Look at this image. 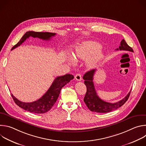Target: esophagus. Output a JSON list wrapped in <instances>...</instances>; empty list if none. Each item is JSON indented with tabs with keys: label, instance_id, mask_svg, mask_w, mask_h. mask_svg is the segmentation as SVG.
Listing matches in <instances>:
<instances>
[{
	"label": "esophagus",
	"instance_id": "1",
	"mask_svg": "<svg viewBox=\"0 0 146 146\" xmlns=\"http://www.w3.org/2000/svg\"><path fill=\"white\" fill-rule=\"evenodd\" d=\"M75 79L77 80V81H81V75L80 74V73H77L76 74L75 76Z\"/></svg>",
	"mask_w": 146,
	"mask_h": 146
}]
</instances>
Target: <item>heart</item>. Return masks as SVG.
<instances>
[{
  "mask_svg": "<svg viewBox=\"0 0 146 146\" xmlns=\"http://www.w3.org/2000/svg\"><path fill=\"white\" fill-rule=\"evenodd\" d=\"M101 45L93 41H88L83 42L77 47L74 54L75 59H86L89 66H92L95 65L102 58V53L100 51ZM70 64H74V60L72 57L69 58Z\"/></svg>",
  "mask_w": 146,
  "mask_h": 146,
  "instance_id": "heart-1",
  "label": "heart"
}]
</instances>
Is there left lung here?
<instances>
[{
	"instance_id": "8db88e82",
	"label": "left lung",
	"mask_w": 146,
	"mask_h": 146,
	"mask_svg": "<svg viewBox=\"0 0 146 146\" xmlns=\"http://www.w3.org/2000/svg\"><path fill=\"white\" fill-rule=\"evenodd\" d=\"M125 50L133 52V49L129 47L124 39L121 41L119 48L116 50ZM96 69H92L87 72L83 76L84 84L87 87V92L84 98V101L88 108L91 111L96 113H109L122 106L128 99L131 91L123 99L116 103H108L103 101L98 96L95 89L93 82L94 75Z\"/></svg>"
}]
</instances>
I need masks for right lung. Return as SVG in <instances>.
Wrapping results in <instances>:
<instances>
[{
	"label": "right lung",
	"mask_w": 146,
	"mask_h": 146,
	"mask_svg": "<svg viewBox=\"0 0 146 146\" xmlns=\"http://www.w3.org/2000/svg\"><path fill=\"white\" fill-rule=\"evenodd\" d=\"M55 35L56 33H55L50 32H36L33 31L27 32L20 39L19 42L13 46L11 50L23 44L27 38H28L30 36L34 38L37 37L44 40H50L51 37L54 36ZM73 78L74 76L70 74L56 77L46 94L39 99L33 102H23L18 100L14 96H13V94H11V96L17 105L25 110L35 114L45 113L49 111L54 105L59 95L62 88L69 82L70 80H73Z\"/></svg>",
	"instance_id": "1"
}]
</instances>
